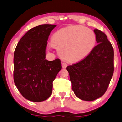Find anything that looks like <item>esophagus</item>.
<instances>
[{
    "label": "esophagus",
    "mask_w": 122,
    "mask_h": 122,
    "mask_svg": "<svg viewBox=\"0 0 122 122\" xmlns=\"http://www.w3.org/2000/svg\"><path fill=\"white\" fill-rule=\"evenodd\" d=\"M61 66H62L63 69H66L67 66V65L66 63H61Z\"/></svg>",
    "instance_id": "esophagus-1"
}]
</instances>
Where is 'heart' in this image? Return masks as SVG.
I'll use <instances>...</instances> for the list:
<instances>
[{
	"instance_id": "obj_1",
	"label": "heart",
	"mask_w": 122,
	"mask_h": 122,
	"mask_svg": "<svg viewBox=\"0 0 122 122\" xmlns=\"http://www.w3.org/2000/svg\"><path fill=\"white\" fill-rule=\"evenodd\" d=\"M96 40L95 34L91 30L82 25H73L55 32L51 38V44L57 48L63 59L77 62L91 53Z\"/></svg>"
}]
</instances>
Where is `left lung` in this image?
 Listing matches in <instances>:
<instances>
[{"label":"left lung","instance_id":"left-lung-1","mask_svg":"<svg viewBox=\"0 0 122 122\" xmlns=\"http://www.w3.org/2000/svg\"><path fill=\"white\" fill-rule=\"evenodd\" d=\"M97 45L86 58L67 67L73 91L80 99L92 101L108 89L114 71L113 48L104 32L94 30Z\"/></svg>","mask_w":122,"mask_h":122}]
</instances>
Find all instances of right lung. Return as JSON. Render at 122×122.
Returning a JSON list of instances; mask_svg holds the SVG:
<instances>
[{"label": "right lung", "mask_w": 122, "mask_h": 122, "mask_svg": "<svg viewBox=\"0 0 122 122\" xmlns=\"http://www.w3.org/2000/svg\"><path fill=\"white\" fill-rule=\"evenodd\" d=\"M56 26L42 24L30 29L14 51V83L21 94L31 101H44L51 96L53 80L61 69L59 59H45L47 41Z\"/></svg>", "instance_id": "right-lung-1"}]
</instances>
